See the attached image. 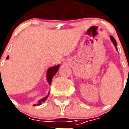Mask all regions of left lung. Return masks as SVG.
Masks as SVG:
<instances>
[{
    "label": "left lung",
    "instance_id": "left-lung-1",
    "mask_svg": "<svg viewBox=\"0 0 129 129\" xmlns=\"http://www.w3.org/2000/svg\"><path fill=\"white\" fill-rule=\"evenodd\" d=\"M110 38H111V41L113 42L114 46H115V48H116V49H117V42H116V40H115V38H114V37H112V36H110Z\"/></svg>",
    "mask_w": 129,
    "mask_h": 129
}]
</instances>
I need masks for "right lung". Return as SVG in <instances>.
<instances>
[{
    "label": "right lung",
    "instance_id": "right-lung-1",
    "mask_svg": "<svg viewBox=\"0 0 129 129\" xmlns=\"http://www.w3.org/2000/svg\"><path fill=\"white\" fill-rule=\"evenodd\" d=\"M9 56H8L7 57V59H9ZM59 67H60V64H58V65L54 66V67H52L49 68V69L47 70V81H48V84H50H50H51V82H52V78H53V77H54V75H55L57 72H58V69H59ZM0 74H1V69H0ZM1 83H3V82H2V78H1V74L0 75V84ZM48 95H49V92H48V94H47V96H46L45 97L43 98L42 99L39 100V101H38V103H37V104L33 105V106L41 105V104L43 103H44V102L47 99Z\"/></svg>",
    "mask_w": 129,
    "mask_h": 129
}]
</instances>
